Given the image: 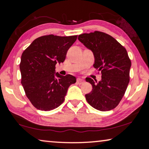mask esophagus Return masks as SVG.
<instances>
[{
    "instance_id": "1",
    "label": "esophagus",
    "mask_w": 149,
    "mask_h": 149,
    "mask_svg": "<svg viewBox=\"0 0 149 149\" xmlns=\"http://www.w3.org/2000/svg\"><path fill=\"white\" fill-rule=\"evenodd\" d=\"M77 81L79 83H82L83 81H84V80H83V79H81V78H78V79H77Z\"/></svg>"
}]
</instances>
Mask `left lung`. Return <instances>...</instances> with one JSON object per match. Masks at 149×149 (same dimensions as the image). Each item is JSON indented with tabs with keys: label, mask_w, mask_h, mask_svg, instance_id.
<instances>
[{
	"label": "left lung",
	"mask_w": 149,
	"mask_h": 149,
	"mask_svg": "<svg viewBox=\"0 0 149 149\" xmlns=\"http://www.w3.org/2000/svg\"><path fill=\"white\" fill-rule=\"evenodd\" d=\"M78 39L93 52V67L102 74L98 82L89 77L85 79L92 85V90L85 98L98 111H111L119 104L130 82L131 60L127 51L113 36L102 32L80 34Z\"/></svg>",
	"instance_id": "obj_1"
}]
</instances>
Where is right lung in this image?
Here are the masks:
<instances>
[{
	"mask_svg": "<svg viewBox=\"0 0 149 149\" xmlns=\"http://www.w3.org/2000/svg\"><path fill=\"white\" fill-rule=\"evenodd\" d=\"M77 35H45L36 38L22 53L19 64L22 85L26 96L36 109L49 111L64 101L75 77L56 74V65L64 62L68 49Z\"/></svg>",
	"mask_w": 149,
	"mask_h": 149,
	"instance_id": "add662e5",
	"label": "right lung"
}]
</instances>
